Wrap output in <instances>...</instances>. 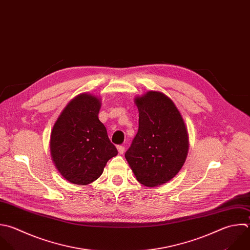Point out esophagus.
<instances>
[{
  "label": "esophagus",
  "mask_w": 250,
  "mask_h": 250,
  "mask_svg": "<svg viewBox=\"0 0 250 250\" xmlns=\"http://www.w3.org/2000/svg\"><path fill=\"white\" fill-rule=\"evenodd\" d=\"M117 150H118L119 154H123L125 151V147L122 146H117Z\"/></svg>",
  "instance_id": "34e87169"
}]
</instances>
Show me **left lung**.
Here are the masks:
<instances>
[{"label": "left lung", "mask_w": 250, "mask_h": 250, "mask_svg": "<svg viewBox=\"0 0 250 250\" xmlns=\"http://www.w3.org/2000/svg\"><path fill=\"white\" fill-rule=\"evenodd\" d=\"M139 129L125 153L134 175L146 187L163 185L183 167L188 150L184 119L163 93L149 91L135 99Z\"/></svg>", "instance_id": "left-lung-1"}]
</instances>
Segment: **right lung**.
<instances>
[{
  "label": "right lung",
  "mask_w": 250,
  "mask_h": 250,
  "mask_svg": "<svg viewBox=\"0 0 250 250\" xmlns=\"http://www.w3.org/2000/svg\"><path fill=\"white\" fill-rule=\"evenodd\" d=\"M100 108L98 97L80 94L68 103L52 130L53 162L61 175L74 185L96 181L107 161L118 153L99 119Z\"/></svg>",
  "instance_id": "obj_1"
}]
</instances>
